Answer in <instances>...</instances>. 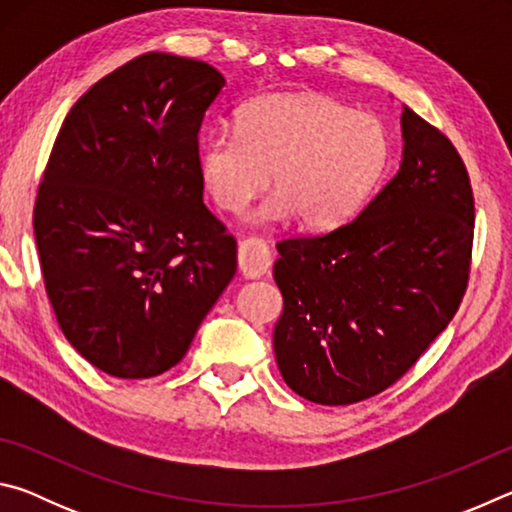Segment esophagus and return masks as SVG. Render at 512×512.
<instances>
[{
	"mask_svg": "<svg viewBox=\"0 0 512 512\" xmlns=\"http://www.w3.org/2000/svg\"><path fill=\"white\" fill-rule=\"evenodd\" d=\"M239 268L248 280L266 275L271 268V248L255 237L239 241Z\"/></svg>",
	"mask_w": 512,
	"mask_h": 512,
	"instance_id": "obj_1",
	"label": "esophagus"
}]
</instances>
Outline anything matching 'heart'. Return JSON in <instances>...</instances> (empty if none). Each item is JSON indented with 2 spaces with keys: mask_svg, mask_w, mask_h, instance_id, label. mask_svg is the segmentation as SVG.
Masks as SVG:
<instances>
[{
  "mask_svg": "<svg viewBox=\"0 0 512 512\" xmlns=\"http://www.w3.org/2000/svg\"><path fill=\"white\" fill-rule=\"evenodd\" d=\"M393 144L386 126L368 112L316 92H277L248 101L235 131H212L198 144V173L225 212H244L271 185L255 221L327 230L366 201L388 164Z\"/></svg>",
  "mask_w": 512,
  "mask_h": 512,
  "instance_id": "obj_1",
  "label": "heart"
}]
</instances>
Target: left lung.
<instances>
[{"mask_svg":"<svg viewBox=\"0 0 512 512\" xmlns=\"http://www.w3.org/2000/svg\"><path fill=\"white\" fill-rule=\"evenodd\" d=\"M402 162L357 219L277 244L273 350L293 393L325 406L386 391L454 318L470 277L474 198L447 137L402 110Z\"/></svg>","mask_w":512,"mask_h":512,"instance_id":"obj_1","label":"left lung"}]
</instances>
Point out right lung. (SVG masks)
<instances>
[{
    "label": "right lung",
    "instance_id": "right-lung-1",
    "mask_svg": "<svg viewBox=\"0 0 512 512\" xmlns=\"http://www.w3.org/2000/svg\"><path fill=\"white\" fill-rule=\"evenodd\" d=\"M225 79L151 51L74 103L38 187L45 289L74 350L112 377L185 357L237 273V241L203 205L198 131Z\"/></svg>",
    "mask_w": 512,
    "mask_h": 512
}]
</instances>
